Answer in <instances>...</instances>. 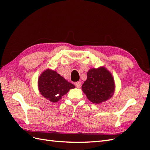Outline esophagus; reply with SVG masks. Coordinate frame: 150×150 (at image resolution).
Instances as JSON below:
<instances>
[{
    "instance_id": "esophagus-1",
    "label": "esophagus",
    "mask_w": 150,
    "mask_h": 150,
    "mask_svg": "<svg viewBox=\"0 0 150 150\" xmlns=\"http://www.w3.org/2000/svg\"><path fill=\"white\" fill-rule=\"evenodd\" d=\"M75 86L78 88H80L81 87V82H75Z\"/></svg>"
}]
</instances>
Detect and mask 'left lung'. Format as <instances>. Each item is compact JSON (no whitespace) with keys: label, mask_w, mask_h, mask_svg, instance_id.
<instances>
[{"label":"left lung","mask_w":150,"mask_h":150,"mask_svg":"<svg viewBox=\"0 0 150 150\" xmlns=\"http://www.w3.org/2000/svg\"><path fill=\"white\" fill-rule=\"evenodd\" d=\"M115 85L111 72L105 67L91 68L87 73V79L82 86V90L88 99L98 104L113 96Z\"/></svg>","instance_id":"1"}]
</instances>
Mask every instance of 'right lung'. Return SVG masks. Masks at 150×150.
Wrapping results in <instances>:
<instances>
[{
  "mask_svg": "<svg viewBox=\"0 0 150 150\" xmlns=\"http://www.w3.org/2000/svg\"><path fill=\"white\" fill-rule=\"evenodd\" d=\"M38 88L42 96L52 103L61 99L75 86L51 69L44 71L38 79Z\"/></svg>",
  "mask_w": 150,
  "mask_h": 150,
  "instance_id": "1",
  "label": "right lung"
}]
</instances>
